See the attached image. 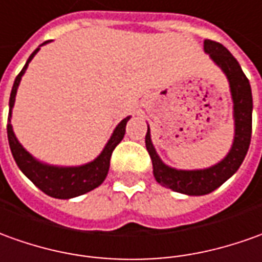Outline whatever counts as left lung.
Instances as JSON below:
<instances>
[{
	"label": "left lung",
	"instance_id": "left-lung-1",
	"mask_svg": "<svg viewBox=\"0 0 262 262\" xmlns=\"http://www.w3.org/2000/svg\"><path fill=\"white\" fill-rule=\"evenodd\" d=\"M204 50L212 58L213 63L224 71L229 83L231 97L234 103L235 135L228 155L211 168L182 170L170 168L162 162L159 155L155 150L149 126L145 138L146 149L150 155L154 165V176L158 183L172 191L191 196L211 193L235 173L248 152L252 132V94L250 81L244 74L241 66L235 60V57L220 42L205 40Z\"/></svg>",
	"mask_w": 262,
	"mask_h": 262
}]
</instances>
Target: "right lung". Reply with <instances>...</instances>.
Masks as SVG:
<instances>
[{"label":"right lung","instance_id":"1","mask_svg":"<svg viewBox=\"0 0 262 262\" xmlns=\"http://www.w3.org/2000/svg\"><path fill=\"white\" fill-rule=\"evenodd\" d=\"M47 42L49 41H44L41 46L47 44ZM41 46H38V49L34 50L33 54L28 57L26 66L23 67V70L19 71V74L15 77V81H14L11 96H10V113H8V124H7L8 143H10V149H11V154L14 156V161L17 163L19 170L38 189H41L44 193H47L49 196H53V198H76V196H80L83 193L93 191L94 188L100 186L103 181L106 179L112 154H113L115 147L122 142L124 132H126L124 130L126 123L129 122L130 116H127L117 124L116 129L113 130L108 142L104 146V149L101 150V154L94 161L89 162L86 165H81V166H54V165H47V163L37 161L33 155L27 152L18 142V139L15 138L11 126V113L21 77L26 73L28 64L33 60L34 56L38 53Z\"/></svg>","mask_w":262,"mask_h":262}]
</instances>
